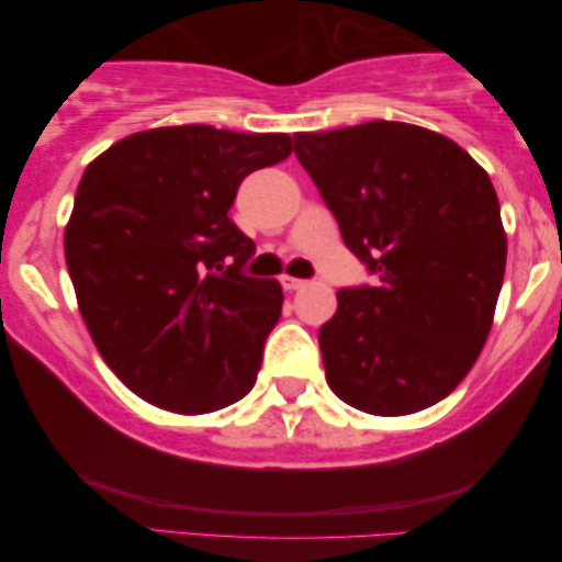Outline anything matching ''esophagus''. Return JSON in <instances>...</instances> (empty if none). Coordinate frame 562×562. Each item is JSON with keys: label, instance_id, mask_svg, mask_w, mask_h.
I'll return each mask as SVG.
<instances>
[{"label": "esophagus", "instance_id": "34e87169", "mask_svg": "<svg viewBox=\"0 0 562 562\" xmlns=\"http://www.w3.org/2000/svg\"><path fill=\"white\" fill-rule=\"evenodd\" d=\"M281 283H283V289H286V291H296V289L304 286V281L294 279V276H281Z\"/></svg>", "mask_w": 562, "mask_h": 562}]
</instances>
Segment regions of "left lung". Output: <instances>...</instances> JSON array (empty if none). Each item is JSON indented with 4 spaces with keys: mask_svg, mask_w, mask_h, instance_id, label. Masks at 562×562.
Masks as SVG:
<instances>
[{
    "mask_svg": "<svg viewBox=\"0 0 562 562\" xmlns=\"http://www.w3.org/2000/svg\"><path fill=\"white\" fill-rule=\"evenodd\" d=\"M294 153L373 286L337 291L319 327L329 389L379 417L450 394L486 342L506 235L488 173L450 137L406 122L296 133Z\"/></svg>",
    "mask_w": 562,
    "mask_h": 562,
    "instance_id": "1",
    "label": "left lung"
}]
</instances>
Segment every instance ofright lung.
I'll list each match as a JSON object with an SVG mask.
<instances>
[{
    "label": "right lung",
    "instance_id": "1",
    "mask_svg": "<svg viewBox=\"0 0 562 562\" xmlns=\"http://www.w3.org/2000/svg\"><path fill=\"white\" fill-rule=\"evenodd\" d=\"M291 148L286 133L156 127L83 171L64 237L68 276L97 350L145 402L206 414L256 383L283 291L243 273L256 243L227 212L245 176Z\"/></svg>",
    "mask_w": 562,
    "mask_h": 562
}]
</instances>
